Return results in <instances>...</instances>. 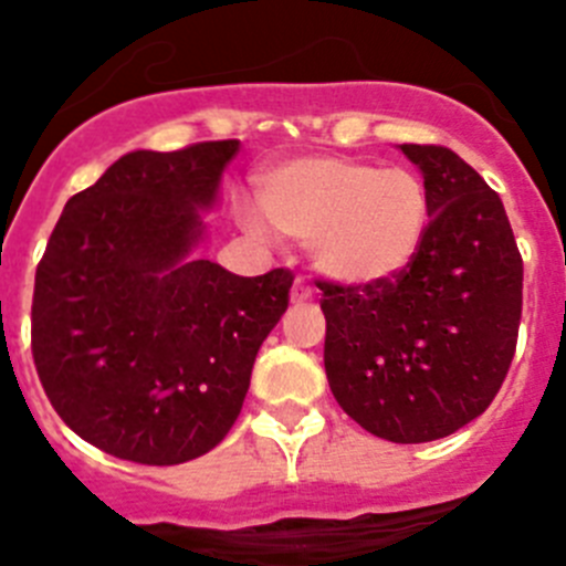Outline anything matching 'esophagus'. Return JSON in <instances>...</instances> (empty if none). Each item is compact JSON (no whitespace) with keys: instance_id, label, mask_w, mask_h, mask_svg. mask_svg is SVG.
Here are the masks:
<instances>
[{"instance_id":"34e87169","label":"esophagus","mask_w":566,"mask_h":566,"mask_svg":"<svg viewBox=\"0 0 566 566\" xmlns=\"http://www.w3.org/2000/svg\"><path fill=\"white\" fill-rule=\"evenodd\" d=\"M313 298V290H310V284H304L302 279H295L293 290H290V302L293 304H304Z\"/></svg>"}]
</instances>
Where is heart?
<instances>
[{
    "label": "heart",
    "instance_id": "1",
    "mask_svg": "<svg viewBox=\"0 0 566 566\" xmlns=\"http://www.w3.org/2000/svg\"><path fill=\"white\" fill-rule=\"evenodd\" d=\"M259 211L282 237L307 242L333 282L378 287L411 268L429 231V195L403 166L304 155L259 177Z\"/></svg>",
    "mask_w": 566,
    "mask_h": 566
}]
</instances>
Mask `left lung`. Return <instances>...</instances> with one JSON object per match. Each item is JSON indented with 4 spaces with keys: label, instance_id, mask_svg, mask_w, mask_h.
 Wrapping results in <instances>:
<instances>
[{
    "label": "left lung",
    "instance_id": "8db88e82",
    "mask_svg": "<svg viewBox=\"0 0 566 566\" xmlns=\"http://www.w3.org/2000/svg\"><path fill=\"white\" fill-rule=\"evenodd\" d=\"M431 220L406 273L378 287L318 279L324 369L369 434L431 442L493 403L516 353L522 253L499 195L457 151L403 144Z\"/></svg>",
    "mask_w": 566,
    "mask_h": 566
}]
</instances>
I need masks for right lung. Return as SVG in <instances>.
Returning a JSON list of instances; mask_svg holds the SVG:
<instances>
[{"instance_id":"right-lung-1","label":"right lung","mask_w":566,"mask_h":566,"mask_svg":"<svg viewBox=\"0 0 566 566\" xmlns=\"http://www.w3.org/2000/svg\"><path fill=\"white\" fill-rule=\"evenodd\" d=\"M239 140L129 151L64 206L35 268L30 349L81 440L180 465L231 431L259 346L284 315L287 268L237 276L188 256Z\"/></svg>"}]
</instances>
